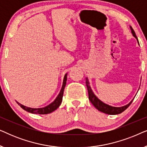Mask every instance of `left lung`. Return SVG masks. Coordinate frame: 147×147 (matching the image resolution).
<instances>
[{"label":"left lung","instance_id":"left-lung-1","mask_svg":"<svg viewBox=\"0 0 147 147\" xmlns=\"http://www.w3.org/2000/svg\"><path fill=\"white\" fill-rule=\"evenodd\" d=\"M130 29H131L132 35H133L134 37L138 40L137 37H136L135 32H134L133 29H132L131 27H130ZM86 84L88 88V98H89L90 101L92 102V104H93L94 106L96 108V109L98 110L100 112H103V113L107 114H112V115H114V114H120L122 113V112H124V110L131 104L132 101H133V100H132L129 104L124 106H122V107H113V106L104 104V102H102L101 100H100L95 95H94V94L93 93V92H92L91 88H90V86L89 85V82H88V78H86Z\"/></svg>","mask_w":147,"mask_h":147}]
</instances>
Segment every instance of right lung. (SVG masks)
Instances as JSON below:
<instances>
[{
  "instance_id": "1",
  "label": "right lung",
  "mask_w": 147,
  "mask_h": 147,
  "mask_svg": "<svg viewBox=\"0 0 147 147\" xmlns=\"http://www.w3.org/2000/svg\"><path fill=\"white\" fill-rule=\"evenodd\" d=\"M66 81H67V74H65V76H64L63 79V86H62L61 90L60 91V93L59 95L57 97V98L54 100V102H52L51 104H50L49 105L46 106L45 108H31L27 107V106H25L22 104H19V102H17V103L19 104V105L21 106V107L23 108V110H26V111L30 112V113L33 114H49L52 112L54 110H55L57 108L59 107L61 104L62 102V99H63V91L64 88H65V86L66 85Z\"/></svg>"
}]
</instances>
